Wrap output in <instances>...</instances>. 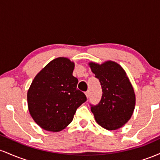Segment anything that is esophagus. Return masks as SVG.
Masks as SVG:
<instances>
[{"mask_svg":"<svg viewBox=\"0 0 160 160\" xmlns=\"http://www.w3.org/2000/svg\"><path fill=\"white\" fill-rule=\"evenodd\" d=\"M89 94H90V93H89V91H86L85 92V95H86V98H87L89 97Z\"/></svg>","mask_w":160,"mask_h":160,"instance_id":"obj_1","label":"esophagus"}]
</instances>
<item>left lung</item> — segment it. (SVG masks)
<instances>
[{
    "mask_svg": "<svg viewBox=\"0 0 160 160\" xmlns=\"http://www.w3.org/2000/svg\"><path fill=\"white\" fill-rule=\"evenodd\" d=\"M89 65L100 81L103 92L99 104L91 107L95 121L108 130L122 127L132 117L136 100L126 71L111 60L101 65L90 62Z\"/></svg>",
    "mask_w": 160,
    "mask_h": 160,
    "instance_id": "1",
    "label": "left lung"
}]
</instances>
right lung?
<instances>
[{
    "label": "right lung",
    "mask_w": 160,
    "mask_h": 160,
    "mask_svg": "<svg viewBox=\"0 0 160 160\" xmlns=\"http://www.w3.org/2000/svg\"><path fill=\"white\" fill-rule=\"evenodd\" d=\"M74 62L58 57L36 75L27 93L28 108L32 119L46 131H62L71 123L77 109L86 101L77 89L73 76Z\"/></svg>",
    "instance_id": "add662e5"
}]
</instances>
